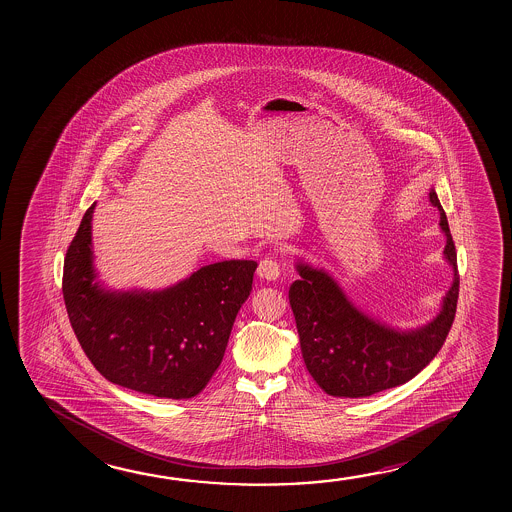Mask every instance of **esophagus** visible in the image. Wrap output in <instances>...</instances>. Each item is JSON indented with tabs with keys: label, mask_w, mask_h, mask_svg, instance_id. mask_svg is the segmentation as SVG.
I'll use <instances>...</instances> for the list:
<instances>
[{
	"label": "esophagus",
	"mask_w": 512,
	"mask_h": 512,
	"mask_svg": "<svg viewBox=\"0 0 512 512\" xmlns=\"http://www.w3.org/2000/svg\"><path fill=\"white\" fill-rule=\"evenodd\" d=\"M257 275L262 280H277L280 277V266L275 259H262L260 260L259 269H257Z\"/></svg>",
	"instance_id": "34e87169"
}]
</instances>
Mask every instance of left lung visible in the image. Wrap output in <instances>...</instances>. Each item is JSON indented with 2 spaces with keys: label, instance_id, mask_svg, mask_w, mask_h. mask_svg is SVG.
Segmentation results:
<instances>
[{
  "label": "left lung",
  "instance_id": "left-lung-1",
  "mask_svg": "<svg viewBox=\"0 0 512 512\" xmlns=\"http://www.w3.org/2000/svg\"><path fill=\"white\" fill-rule=\"evenodd\" d=\"M430 203L439 210V227L446 235L444 259L452 266V287L443 298L436 318L414 330L387 327L357 309L325 269L300 262V280L289 289L303 361L325 393L364 398L402 386L416 377L441 350L452 328L459 271L448 219L432 189Z\"/></svg>",
  "mask_w": 512,
  "mask_h": 512
}]
</instances>
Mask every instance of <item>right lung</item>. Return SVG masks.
<instances>
[{
  "label": "right lung",
  "mask_w": 512,
  "mask_h": 512,
  "mask_svg": "<svg viewBox=\"0 0 512 512\" xmlns=\"http://www.w3.org/2000/svg\"><path fill=\"white\" fill-rule=\"evenodd\" d=\"M64 259L62 293L76 339L112 384L157 398H193L223 361L255 260H223L162 291H109L96 280L91 221Z\"/></svg>",
  "instance_id": "obj_1"
}]
</instances>
